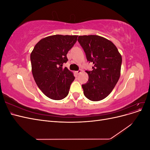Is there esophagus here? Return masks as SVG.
<instances>
[{
	"mask_svg": "<svg viewBox=\"0 0 150 150\" xmlns=\"http://www.w3.org/2000/svg\"><path fill=\"white\" fill-rule=\"evenodd\" d=\"M81 72H82V71H81V69H79V70H78V71H76V74L78 75V74H79L81 73Z\"/></svg>",
	"mask_w": 150,
	"mask_h": 150,
	"instance_id": "obj_1",
	"label": "esophagus"
}]
</instances>
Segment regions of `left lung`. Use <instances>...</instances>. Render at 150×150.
<instances>
[{
	"instance_id": "obj_1",
	"label": "left lung",
	"mask_w": 150,
	"mask_h": 150,
	"mask_svg": "<svg viewBox=\"0 0 150 150\" xmlns=\"http://www.w3.org/2000/svg\"><path fill=\"white\" fill-rule=\"evenodd\" d=\"M78 40L92 62V71H86L88 81L82 85L84 96L93 101L106 98L115 87L120 77L122 57L110 40L96 35H79Z\"/></svg>"
}]
</instances>
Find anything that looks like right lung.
I'll use <instances>...</instances> for the list:
<instances>
[{"label": "right lung", "instance_id": "obj_1", "mask_svg": "<svg viewBox=\"0 0 150 150\" xmlns=\"http://www.w3.org/2000/svg\"><path fill=\"white\" fill-rule=\"evenodd\" d=\"M78 35H54L36 44L30 54L32 72L39 88L50 99L65 98L75 77L63 64Z\"/></svg>", "mask_w": 150, "mask_h": 150}]
</instances>
